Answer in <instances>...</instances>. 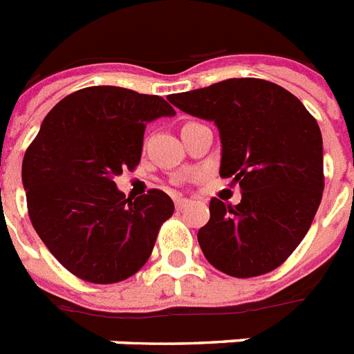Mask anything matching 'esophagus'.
<instances>
[{"instance_id":"34e87169","label":"esophagus","mask_w":354,"mask_h":354,"mask_svg":"<svg viewBox=\"0 0 354 354\" xmlns=\"http://www.w3.org/2000/svg\"><path fill=\"white\" fill-rule=\"evenodd\" d=\"M191 204H193V202H191V200H187V198H176V209L178 211L185 209V207H189Z\"/></svg>"}]
</instances>
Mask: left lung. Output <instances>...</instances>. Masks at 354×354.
<instances>
[{
    "label": "left lung",
    "instance_id": "8db88e82",
    "mask_svg": "<svg viewBox=\"0 0 354 354\" xmlns=\"http://www.w3.org/2000/svg\"><path fill=\"white\" fill-rule=\"evenodd\" d=\"M194 118L213 121L222 145L221 176L241 185V202L209 204L200 227L205 259L233 277L277 268L307 235L324 193V141L316 119L285 88L227 79L171 95Z\"/></svg>",
    "mask_w": 354,
    "mask_h": 354
}]
</instances>
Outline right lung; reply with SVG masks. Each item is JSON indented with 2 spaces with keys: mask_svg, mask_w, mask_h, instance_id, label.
<instances>
[{
  "mask_svg": "<svg viewBox=\"0 0 354 354\" xmlns=\"http://www.w3.org/2000/svg\"><path fill=\"white\" fill-rule=\"evenodd\" d=\"M172 115L158 95L91 86L64 97L41 121L21 165L29 216L80 279L118 283L149 261L174 204L160 189L127 198L113 178L139 163L147 122Z\"/></svg>",
  "mask_w": 354,
  "mask_h": 354,
  "instance_id": "right-lung-1",
  "label": "right lung"
}]
</instances>
